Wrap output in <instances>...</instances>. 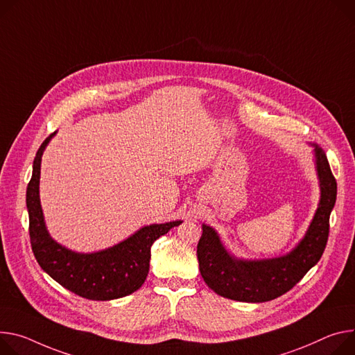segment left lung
I'll return each mask as SVG.
<instances>
[{"label":"left lung","instance_id":"8db88e82","mask_svg":"<svg viewBox=\"0 0 355 355\" xmlns=\"http://www.w3.org/2000/svg\"><path fill=\"white\" fill-rule=\"evenodd\" d=\"M311 146L320 182V202L304 238L293 250L272 259H238L225 249L215 230L202 223V236L197 246L200 272L216 295L246 303L269 302L288 292L320 261L329 239L337 182L326 153L317 144Z\"/></svg>","mask_w":355,"mask_h":355}]
</instances>
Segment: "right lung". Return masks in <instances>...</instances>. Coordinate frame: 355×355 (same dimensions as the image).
Wrapping results in <instances>:
<instances>
[{"instance_id":"1","label":"right lung","mask_w":355,"mask_h":355,"mask_svg":"<svg viewBox=\"0 0 355 355\" xmlns=\"http://www.w3.org/2000/svg\"><path fill=\"white\" fill-rule=\"evenodd\" d=\"M55 135L46 137L37 151L26 188L29 238L37 262L53 280L80 297L105 302L132 295L148 275L154 241L182 220L147 225L120 243L93 253H78L59 245L46 230L40 200L42 154Z\"/></svg>"}]
</instances>
